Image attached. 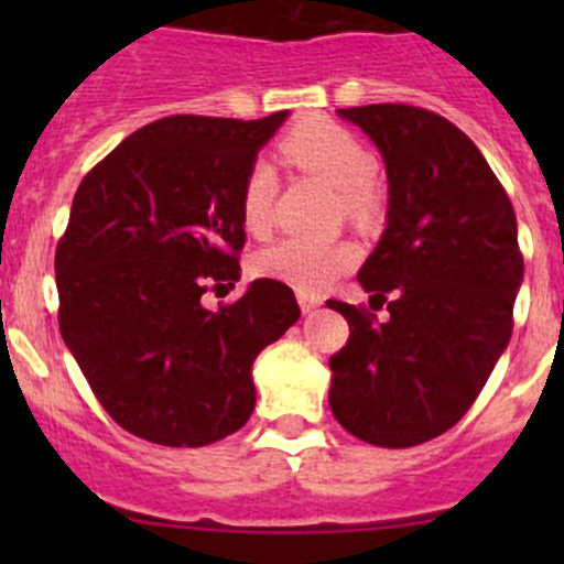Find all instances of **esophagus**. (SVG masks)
<instances>
[{"instance_id": "1", "label": "esophagus", "mask_w": 564, "mask_h": 564, "mask_svg": "<svg viewBox=\"0 0 564 564\" xmlns=\"http://www.w3.org/2000/svg\"><path fill=\"white\" fill-rule=\"evenodd\" d=\"M297 300H300V308H303V314H314L318 305L324 303L318 294H308V292H297Z\"/></svg>"}]
</instances>
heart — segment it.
<instances>
[{"label": "heart", "mask_w": 564, "mask_h": 564, "mask_svg": "<svg viewBox=\"0 0 564 564\" xmlns=\"http://www.w3.org/2000/svg\"><path fill=\"white\" fill-rule=\"evenodd\" d=\"M281 152L286 161L303 172L322 176L333 187H338L344 207L357 220H377L382 215V193H379L373 174L379 163L377 155L362 144L351 130L329 119H314L281 139ZM275 172L267 161H256L248 169L240 191V218L250 235H264L270 229L272 198H275ZM357 264V248L351 242H311L289 240L264 248L253 259V270L261 278L283 281L297 292H324L340 275Z\"/></svg>", "instance_id": "1"}]
</instances>
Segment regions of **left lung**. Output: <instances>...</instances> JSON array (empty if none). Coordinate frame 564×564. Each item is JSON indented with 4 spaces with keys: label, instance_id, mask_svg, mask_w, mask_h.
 Listing matches in <instances>:
<instances>
[{
    "label": "left lung",
    "instance_id": "1",
    "mask_svg": "<svg viewBox=\"0 0 564 564\" xmlns=\"http://www.w3.org/2000/svg\"><path fill=\"white\" fill-rule=\"evenodd\" d=\"M338 113L371 135L388 166V229L357 281L391 318L327 300L349 322V340L329 357V409L368 445L414 447L469 412L508 346L524 278L516 213L451 119L406 104Z\"/></svg>",
    "mask_w": 564,
    "mask_h": 564
}]
</instances>
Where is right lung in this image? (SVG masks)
I'll use <instances>...</instances> for the list:
<instances>
[{"label": "right lung", "mask_w": 564, "mask_h": 564, "mask_svg": "<svg viewBox=\"0 0 564 564\" xmlns=\"http://www.w3.org/2000/svg\"><path fill=\"white\" fill-rule=\"evenodd\" d=\"M286 113L155 119L73 196L54 256L59 333L100 406L139 440L202 447L240 431L256 406L250 366L300 318L272 278L218 311L202 303L240 278L242 182Z\"/></svg>", "instance_id": "right-lung-1"}]
</instances>
